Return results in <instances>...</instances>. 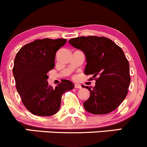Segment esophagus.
<instances>
[{
  "label": "esophagus",
  "instance_id": "obj_1",
  "mask_svg": "<svg viewBox=\"0 0 147 147\" xmlns=\"http://www.w3.org/2000/svg\"><path fill=\"white\" fill-rule=\"evenodd\" d=\"M74 86L76 89H81V88H82V85L79 84H76L74 85Z\"/></svg>",
  "mask_w": 147,
  "mask_h": 147
}]
</instances>
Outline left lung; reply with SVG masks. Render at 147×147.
Listing matches in <instances>:
<instances>
[{
  "instance_id": "left-lung-1",
  "label": "left lung",
  "mask_w": 147,
  "mask_h": 147,
  "mask_svg": "<svg viewBox=\"0 0 147 147\" xmlns=\"http://www.w3.org/2000/svg\"><path fill=\"white\" fill-rule=\"evenodd\" d=\"M68 42L84 53L85 74L92 76L89 80L96 81L92 89L86 86L90 96L84 102L85 110L94 115L115 110L126 97L131 82L129 63L122 49L104 37L82 36Z\"/></svg>"
}]
</instances>
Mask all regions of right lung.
<instances>
[{
	"instance_id": "1",
	"label": "right lung",
	"mask_w": 147,
	"mask_h": 147,
	"mask_svg": "<svg viewBox=\"0 0 147 147\" xmlns=\"http://www.w3.org/2000/svg\"><path fill=\"white\" fill-rule=\"evenodd\" d=\"M65 39L45 38L25 45L16 54L13 74L16 89L22 102L30 113L39 116H50L58 113L61 97L74 84L63 79L55 88L48 84L47 72L55 66L56 52Z\"/></svg>"
}]
</instances>
